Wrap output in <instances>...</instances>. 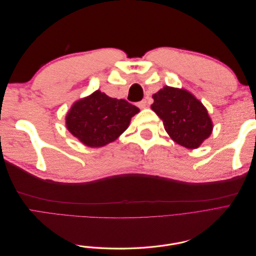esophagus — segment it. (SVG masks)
Returning a JSON list of instances; mask_svg holds the SVG:
<instances>
[{"label":"esophagus","mask_w":256,"mask_h":256,"mask_svg":"<svg viewBox=\"0 0 256 256\" xmlns=\"http://www.w3.org/2000/svg\"><path fill=\"white\" fill-rule=\"evenodd\" d=\"M146 102H147L144 99V100H142V102H140L138 104V106L140 108V109H144V108H146V104H147Z\"/></svg>","instance_id":"34e87169"}]
</instances>
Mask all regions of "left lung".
Here are the masks:
<instances>
[{
	"label": "left lung",
	"mask_w": 256,
	"mask_h": 256,
	"mask_svg": "<svg viewBox=\"0 0 256 256\" xmlns=\"http://www.w3.org/2000/svg\"><path fill=\"white\" fill-rule=\"evenodd\" d=\"M152 110L164 122L174 142L186 148H198L212 132V120L204 104L184 88L164 86L152 95Z\"/></svg>",
	"instance_id": "8db88e82"
}]
</instances>
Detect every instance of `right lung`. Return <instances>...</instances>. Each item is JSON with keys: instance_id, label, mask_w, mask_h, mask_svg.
I'll return each mask as SVG.
<instances>
[{"instance_id": "obj_1", "label": "right lung", "mask_w": 256, "mask_h": 256, "mask_svg": "<svg viewBox=\"0 0 256 256\" xmlns=\"http://www.w3.org/2000/svg\"><path fill=\"white\" fill-rule=\"evenodd\" d=\"M140 112L125 99L111 98L99 90L81 98L66 114V128L88 147H102L114 142Z\"/></svg>"}]
</instances>
